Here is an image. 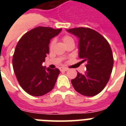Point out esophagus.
Segmentation results:
<instances>
[{
  "label": "esophagus",
  "mask_w": 126,
  "mask_h": 126,
  "mask_svg": "<svg viewBox=\"0 0 126 126\" xmlns=\"http://www.w3.org/2000/svg\"><path fill=\"white\" fill-rule=\"evenodd\" d=\"M59 69H60V71H61V72H64V71H67L69 70V69H67V68H64V67H61Z\"/></svg>",
  "instance_id": "obj_1"
}]
</instances>
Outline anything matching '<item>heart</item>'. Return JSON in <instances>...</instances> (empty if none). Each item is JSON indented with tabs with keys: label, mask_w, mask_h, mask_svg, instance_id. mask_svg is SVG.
<instances>
[{
	"label": "heart",
	"mask_w": 126,
	"mask_h": 126,
	"mask_svg": "<svg viewBox=\"0 0 126 126\" xmlns=\"http://www.w3.org/2000/svg\"><path fill=\"white\" fill-rule=\"evenodd\" d=\"M62 40H63V43L65 44H67L69 42H72V41H74V39L71 36L69 35V34H65L64 36H62ZM55 44V40L52 39V40L49 42V48L50 49H52L53 47V46Z\"/></svg>",
	"instance_id": "heart-1"
}]
</instances>
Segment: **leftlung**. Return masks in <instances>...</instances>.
Here are the masks:
<instances>
[{
  "mask_svg": "<svg viewBox=\"0 0 126 126\" xmlns=\"http://www.w3.org/2000/svg\"><path fill=\"white\" fill-rule=\"evenodd\" d=\"M67 31L79 38V57L86 62L84 74L77 73L71 80L75 90L84 96L99 94L108 83L114 58L108 41L96 31L88 27L69 29Z\"/></svg>",
  "mask_w": 126,
  "mask_h": 126,
  "instance_id": "obj_1",
  "label": "left lung"
}]
</instances>
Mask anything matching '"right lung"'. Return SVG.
<instances>
[{"label":"right lung","instance_id":"add662e5","mask_svg":"<svg viewBox=\"0 0 126 126\" xmlns=\"http://www.w3.org/2000/svg\"><path fill=\"white\" fill-rule=\"evenodd\" d=\"M61 29L37 27L26 32L19 40L13 55L15 75L21 87L32 96H42L53 88L60 71L42 65L49 53L50 40Z\"/></svg>","mask_w":126,"mask_h":126}]
</instances>
